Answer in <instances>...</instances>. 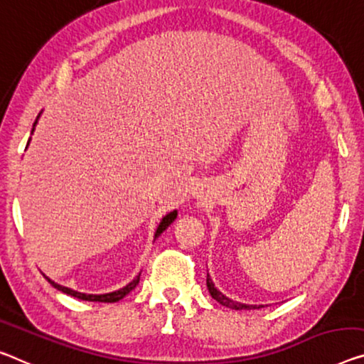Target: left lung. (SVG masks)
<instances>
[{
	"label": "left lung",
	"instance_id": "1",
	"mask_svg": "<svg viewBox=\"0 0 364 364\" xmlns=\"http://www.w3.org/2000/svg\"><path fill=\"white\" fill-rule=\"evenodd\" d=\"M206 287H208V291L211 294V298L216 299L218 303L226 306V307H231V309H236V311H242V309H260V307L264 306H255V304H242V303H237V301H232L229 299L228 296L223 294L221 291H218V288L215 287L213 279H211L210 275H206Z\"/></svg>",
	"mask_w": 364,
	"mask_h": 364
}]
</instances>
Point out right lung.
<instances>
[{
    "label": "right lung",
    "instance_id": "obj_1",
    "mask_svg": "<svg viewBox=\"0 0 364 364\" xmlns=\"http://www.w3.org/2000/svg\"><path fill=\"white\" fill-rule=\"evenodd\" d=\"M41 117V115H38ZM38 117H37V120H38ZM37 120L33 122V128H32V133H33V130H36V125H37ZM27 146H29V143H27ZM177 218V210H174V211H171V213H167L163 220H161V223H159V226H158V229H156V232H154V240L158 239L161 234H163L167 228L171 226V223L174 221ZM139 275H141V273H138V275L132 279L130 283L127 284V287H124V288H120V289H117V291H112V293H105V294H86V293H77V291H75V289H71V288H66V287H61V284H58V283H55V282H52V279H50L48 277H46L47 279H48V283L52 284L53 288H57L58 291H61V293H65V294H70V296H73V298H77V299H82V301H96V303H117V301H120V299H124L125 296L132 291L133 288L136 287V284L139 283Z\"/></svg>",
    "mask_w": 364,
    "mask_h": 364
}]
</instances>
